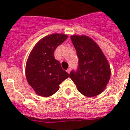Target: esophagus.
Listing matches in <instances>:
<instances>
[{"instance_id": "34e87169", "label": "esophagus", "mask_w": 130, "mask_h": 130, "mask_svg": "<svg viewBox=\"0 0 130 130\" xmlns=\"http://www.w3.org/2000/svg\"><path fill=\"white\" fill-rule=\"evenodd\" d=\"M70 71H71V69H70V68H69V69H68L67 70V73H69V74L70 73Z\"/></svg>"}]
</instances>
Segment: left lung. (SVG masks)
Masks as SVG:
<instances>
[{
	"mask_svg": "<svg viewBox=\"0 0 130 130\" xmlns=\"http://www.w3.org/2000/svg\"><path fill=\"white\" fill-rule=\"evenodd\" d=\"M77 51L78 67L72 71L70 77L78 92L86 97H94L105 89L111 77L107 58L95 41L86 35H72Z\"/></svg>",
	"mask_w": 130,
	"mask_h": 130,
	"instance_id": "8db88e82",
	"label": "left lung"
}]
</instances>
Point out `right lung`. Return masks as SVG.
Returning a JSON list of instances; mask_svg holds the SVG:
<instances>
[{"instance_id": "1", "label": "right lung", "mask_w": 130, "mask_h": 130, "mask_svg": "<svg viewBox=\"0 0 130 130\" xmlns=\"http://www.w3.org/2000/svg\"><path fill=\"white\" fill-rule=\"evenodd\" d=\"M68 36L54 33L41 38L34 46L26 64L27 82L40 96L49 97L60 88V84L69 77L54 57V52Z\"/></svg>"}]
</instances>
